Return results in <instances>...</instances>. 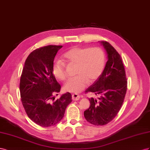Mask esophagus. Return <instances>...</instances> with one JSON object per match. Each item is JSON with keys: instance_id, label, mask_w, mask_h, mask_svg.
<instances>
[{"instance_id": "esophagus-1", "label": "esophagus", "mask_w": 150, "mask_h": 150, "mask_svg": "<svg viewBox=\"0 0 150 150\" xmlns=\"http://www.w3.org/2000/svg\"><path fill=\"white\" fill-rule=\"evenodd\" d=\"M80 97V96L77 93L72 94V99L74 100H78Z\"/></svg>"}]
</instances>
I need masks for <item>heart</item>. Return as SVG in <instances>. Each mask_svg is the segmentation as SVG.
I'll return each instance as SVG.
<instances>
[{
    "label": "heart",
    "mask_w": 150,
    "mask_h": 150,
    "mask_svg": "<svg viewBox=\"0 0 150 150\" xmlns=\"http://www.w3.org/2000/svg\"><path fill=\"white\" fill-rule=\"evenodd\" d=\"M68 65H76L74 78L69 80L64 89L68 92L79 93L86 87L88 81L93 82L99 77L105 65V54L99 47H73L62 54ZM53 75L60 81L67 79L66 65L60 59L53 63Z\"/></svg>",
    "instance_id": "heart-1"
}]
</instances>
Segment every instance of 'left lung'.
Instances as JSON below:
<instances>
[{
	"label": "left lung",
	"instance_id": "left-lung-1",
	"mask_svg": "<svg viewBox=\"0 0 150 150\" xmlns=\"http://www.w3.org/2000/svg\"><path fill=\"white\" fill-rule=\"evenodd\" d=\"M108 54L104 71L85 93L99 96L88 99L91 105L85 110L86 120L95 126H104L112 121L122 105L126 93L127 81L122 58L108 42L102 41Z\"/></svg>",
	"mask_w": 150,
	"mask_h": 150
}]
</instances>
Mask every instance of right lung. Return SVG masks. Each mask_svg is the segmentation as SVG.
I'll use <instances>...</instances> for the list:
<instances>
[{
	"mask_svg": "<svg viewBox=\"0 0 150 150\" xmlns=\"http://www.w3.org/2000/svg\"><path fill=\"white\" fill-rule=\"evenodd\" d=\"M62 46L48 45L32 51L25 59L21 76L19 89L24 110L34 122L42 127L52 126L60 121L72 101L69 92L56 100L54 97L60 91L61 85L51 68Z\"/></svg>",
	"mask_w": 150,
	"mask_h": 150,
	"instance_id": "right-lung-1",
	"label": "right lung"
}]
</instances>
